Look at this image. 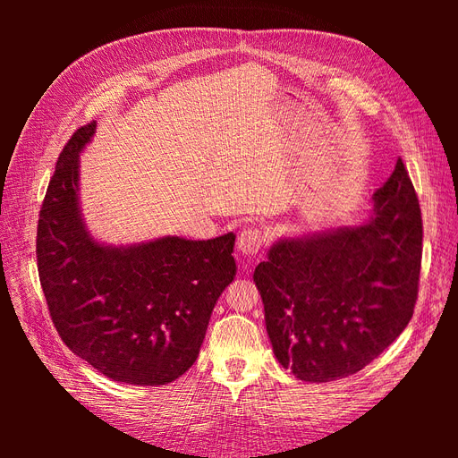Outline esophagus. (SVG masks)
I'll return each instance as SVG.
<instances>
[{"label": "esophagus", "mask_w": 458, "mask_h": 458, "mask_svg": "<svg viewBox=\"0 0 458 458\" xmlns=\"http://www.w3.org/2000/svg\"><path fill=\"white\" fill-rule=\"evenodd\" d=\"M267 242V234L258 227L242 229L239 234V252L244 258H254L261 252V248Z\"/></svg>", "instance_id": "esophagus-1"}]
</instances>
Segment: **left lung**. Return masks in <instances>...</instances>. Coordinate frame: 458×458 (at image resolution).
<instances>
[{
	"instance_id": "1",
	"label": "left lung",
	"mask_w": 458,
	"mask_h": 458,
	"mask_svg": "<svg viewBox=\"0 0 458 458\" xmlns=\"http://www.w3.org/2000/svg\"><path fill=\"white\" fill-rule=\"evenodd\" d=\"M422 216L397 160L363 224L276 241L254 283L273 353L300 380L367 367L409 325L419 294Z\"/></svg>"
}]
</instances>
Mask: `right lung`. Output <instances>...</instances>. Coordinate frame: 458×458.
I'll list each match as a JSON object with an SVG mask.
<instances>
[{"instance_id":"1","label":"right lung","mask_w":458,"mask_h":458,"mask_svg":"<svg viewBox=\"0 0 458 458\" xmlns=\"http://www.w3.org/2000/svg\"><path fill=\"white\" fill-rule=\"evenodd\" d=\"M95 128L64 145L41 204L39 283L72 353L116 382L164 386L197 361L216 301L237 273L234 234L126 246L93 239L80 204V152Z\"/></svg>"}]
</instances>
